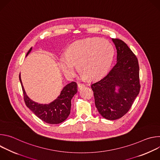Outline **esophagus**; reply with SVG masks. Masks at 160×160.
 I'll list each match as a JSON object with an SVG mask.
<instances>
[{
  "mask_svg": "<svg viewBox=\"0 0 160 160\" xmlns=\"http://www.w3.org/2000/svg\"><path fill=\"white\" fill-rule=\"evenodd\" d=\"M78 88H79V89H82V88H84V87H85V85L83 84V83H78Z\"/></svg>",
  "mask_w": 160,
  "mask_h": 160,
  "instance_id": "esophagus-1",
  "label": "esophagus"
}]
</instances>
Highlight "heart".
<instances>
[{"instance_id": "b5f03b06", "label": "heart", "mask_w": 160, "mask_h": 160, "mask_svg": "<svg viewBox=\"0 0 160 160\" xmlns=\"http://www.w3.org/2000/svg\"><path fill=\"white\" fill-rule=\"evenodd\" d=\"M115 54L113 46L107 40L92 38L72 43L66 54L60 59V67L66 76L72 77L75 73L74 64L80 74L89 79L104 76L108 71Z\"/></svg>"}]
</instances>
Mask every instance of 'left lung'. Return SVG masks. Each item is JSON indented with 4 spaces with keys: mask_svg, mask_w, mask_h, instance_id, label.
Segmentation results:
<instances>
[{
    "mask_svg": "<svg viewBox=\"0 0 160 160\" xmlns=\"http://www.w3.org/2000/svg\"><path fill=\"white\" fill-rule=\"evenodd\" d=\"M117 50V62L108 74L91 85L96 106L106 119L115 120L129 111L138 96L141 84L138 58L119 38H112ZM116 86L119 87L116 92Z\"/></svg>",
    "mask_w": 160,
    "mask_h": 160,
    "instance_id": "8db88e82",
    "label": "left lung"
}]
</instances>
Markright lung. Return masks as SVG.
Segmentation results:
<instances>
[{
    "mask_svg": "<svg viewBox=\"0 0 160 160\" xmlns=\"http://www.w3.org/2000/svg\"><path fill=\"white\" fill-rule=\"evenodd\" d=\"M32 49L31 48L27 56ZM19 78L25 104L38 118L47 123L58 124L64 122L68 117L71 110L72 99L77 92L76 82H72L66 85L61 91L60 96L53 102L49 104H41L33 101L27 96L22 86L20 75Z\"/></svg>",
    "mask_w": 160,
    "mask_h": 160,
    "instance_id": "right-lung-1",
    "label": "right lung"
}]
</instances>
